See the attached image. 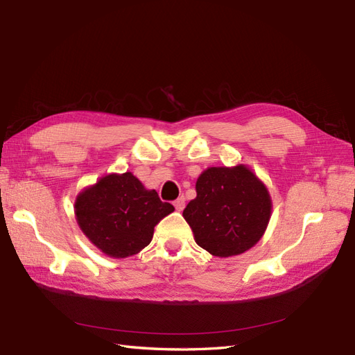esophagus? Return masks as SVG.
<instances>
[{
    "label": "esophagus",
    "mask_w": 355,
    "mask_h": 355,
    "mask_svg": "<svg viewBox=\"0 0 355 355\" xmlns=\"http://www.w3.org/2000/svg\"><path fill=\"white\" fill-rule=\"evenodd\" d=\"M184 201H186L184 197H178L175 201H173V206H175L177 210H183V209H184V205H186Z\"/></svg>",
    "instance_id": "1"
}]
</instances>
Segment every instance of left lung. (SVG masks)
I'll list each match as a JSON object with an SVG mask.
<instances>
[{"mask_svg":"<svg viewBox=\"0 0 355 355\" xmlns=\"http://www.w3.org/2000/svg\"><path fill=\"white\" fill-rule=\"evenodd\" d=\"M197 198L183 210L195 243L210 254L229 258L262 238L271 216L266 184L247 168H207L195 184Z\"/></svg>","mask_w":355,"mask_h":355,"instance_id":"left-lung-1","label":"left lung"}]
</instances>
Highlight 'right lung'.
<instances>
[{
    "instance_id": "obj_1",
    "label": "right lung",
    "mask_w": 355,
    "mask_h": 355,
    "mask_svg": "<svg viewBox=\"0 0 355 355\" xmlns=\"http://www.w3.org/2000/svg\"><path fill=\"white\" fill-rule=\"evenodd\" d=\"M172 212V205L145 189L131 172L102 177L74 201L80 230L111 258L137 254L150 243L155 225Z\"/></svg>"
}]
</instances>
